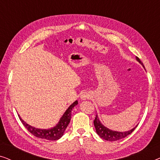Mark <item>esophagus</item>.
I'll use <instances>...</instances> for the list:
<instances>
[{
	"mask_svg": "<svg viewBox=\"0 0 160 160\" xmlns=\"http://www.w3.org/2000/svg\"><path fill=\"white\" fill-rule=\"evenodd\" d=\"M89 97H90V95H89V93L84 92V94H83V95H82V96H81V99L83 100H84L88 99Z\"/></svg>",
	"mask_w": 160,
	"mask_h": 160,
	"instance_id": "34e87169",
	"label": "esophagus"
}]
</instances>
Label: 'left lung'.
<instances>
[{
	"mask_svg": "<svg viewBox=\"0 0 160 160\" xmlns=\"http://www.w3.org/2000/svg\"><path fill=\"white\" fill-rule=\"evenodd\" d=\"M136 60L139 63H141V64L143 65V67L144 68L143 62H141V60H140L138 57H136ZM94 125H95L96 132L98 133V135H99L101 138L106 140V141H118V140L124 138H125L126 136H128V135L131 134V133L133 132V130H134L138 126L136 125L135 128H133L132 130H130L128 131H124V132H119V131L110 130V129H108V128H106V127H105L103 124L100 122L99 118L98 117V114H96L95 119L94 120Z\"/></svg>",
	"mask_w": 160,
	"mask_h": 160,
	"instance_id": "left-lung-1",
	"label": "left lung"
}]
</instances>
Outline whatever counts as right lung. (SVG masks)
<instances>
[{
    "instance_id": "right-lung-1",
    "label": "right lung",
    "mask_w": 160,
    "mask_h": 160,
    "mask_svg": "<svg viewBox=\"0 0 160 160\" xmlns=\"http://www.w3.org/2000/svg\"><path fill=\"white\" fill-rule=\"evenodd\" d=\"M77 104V100H76L75 102H73L68 108L67 110L65 111L64 114L60 118L58 123L54 128L49 129H38L34 128V127H32L30 124L26 123L24 120L22 119V118L19 117V115L18 116L22 123L23 124V125L25 127V128L31 134L35 135L37 138H39L49 140V141H57V140L60 139L62 136L63 134H64L65 131L66 130L68 124L70 123V121H71V111L74 108V106H76Z\"/></svg>"
}]
</instances>
